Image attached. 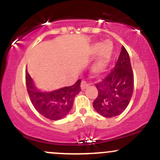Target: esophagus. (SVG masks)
Segmentation results:
<instances>
[{
    "mask_svg": "<svg viewBox=\"0 0 160 160\" xmlns=\"http://www.w3.org/2000/svg\"><path fill=\"white\" fill-rule=\"evenodd\" d=\"M80 87H81L82 90H85L86 88H88V87H89V83H88V82L85 81V80H83V81L81 82V85H80Z\"/></svg>",
    "mask_w": 160,
    "mask_h": 160,
    "instance_id": "obj_1",
    "label": "esophagus"
}]
</instances>
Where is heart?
<instances>
[{
  "mask_svg": "<svg viewBox=\"0 0 160 160\" xmlns=\"http://www.w3.org/2000/svg\"><path fill=\"white\" fill-rule=\"evenodd\" d=\"M113 47L109 42L95 43L90 48V54L96 55L99 53L98 58L92 67V71L94 73H101L106 69L111 60Z\"/></svg>",
  "mask_w": 160,
  "mask_h": 160,
  "instance_id": "obj_1",
  "label": "heart"
}]
</instances>
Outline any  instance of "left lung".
Listing matches in <instances>:
<instances>
[{
	"label": "left lung",
	"instance_id": "left-lung-1",
	"mask_svg": "<svg viewBox=\"0 0 160 160\" xmlns=\"http://www.w3.org/2000/svg\"><path fill=\"white\" fill-rule=\"evenodd\" d=\"M95 86L98 94L93 101V107L101 115L115 117L128 107L133 93L134 74L129 55L124 46L115 67Z\"/></svg>",
	"mask_w": 160,
	"mask_h": 160
}]
</instances>
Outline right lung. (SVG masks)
Segmentation results:
<instances>
[{
  "mask_svg": "<svg viewBox=\"0 0 160 160\" xmlns=\"http://www.w3.org/2000/svg\"><path fill=\"white\" fill-rule=\"evenodd\" d=\"M27 91L32 105L39 114L52 121L65 117L71 110L74 98L80 89L81 80L73 85L51 92H41L36 89L28 71H25Z\"/></svg>",
  "mask_w": 160,
  "mask_h": 160,
  "instance_id": "add662e5",
  "label": "right lung"
}]
</instances>
